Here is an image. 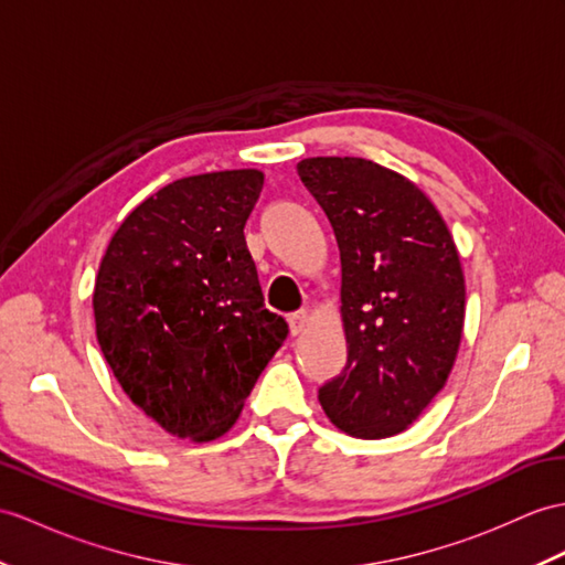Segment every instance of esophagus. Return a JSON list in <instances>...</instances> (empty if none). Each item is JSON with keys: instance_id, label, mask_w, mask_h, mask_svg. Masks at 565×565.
Here are the masks:
<instances>
[{"instance_id": "1", "label": "esophagus", "mask_w": 565, "mask_h": 565, "mask_svg": "<svg viewBox=\"0 0 565 565\" xmlns=\"http://www.w3.org/2000/svg\"><path fill=\"white\" fill-rule=\"evenodd\" d=\"M306 324H308V310H298L294 315H288V330H291L294 337L303 332Z\"/></svg>"}]
</instances>
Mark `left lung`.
I'll return each mask as SVG.
<instances>
[{
	"label": "left lung",
	"mask_w": 565,
	"mask_h": 565,
	"mask_svg": "<svg viewBox=\"0 0 565 565\" xmlns=\"http://www.w3.org/2000/svg\"><path fill=\"white\" fill-rule=\"evenodd\" d=\"M342 259L347 365L320 387L353 438L409 428L445 387L465 330V271L448 223L409 178L356 156L298 166Z\"/></svg>",
	"instance_id": "1"
}]
</instances>
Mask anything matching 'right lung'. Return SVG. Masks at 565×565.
Wrapping results in <instances>:
<instances>
[{
	"label": "right lung",
	"instance_id": "right-lung-1",
	"mask_svg": "<svg viewBox=\"0 0 565 565\" xmlns=\"http://www.w3.org/2000/svg\"><path fill=\"white\" fill-rule=\"evenodd\" d=\"M262 185L257 168L170 182L127 214L100 259L103 356L125 395L175 438L228 433L288 334L265 308L243 235Z\"/></svg>",
	"mask_w": 565,
	"mask_h": 565
}]
</instances>
